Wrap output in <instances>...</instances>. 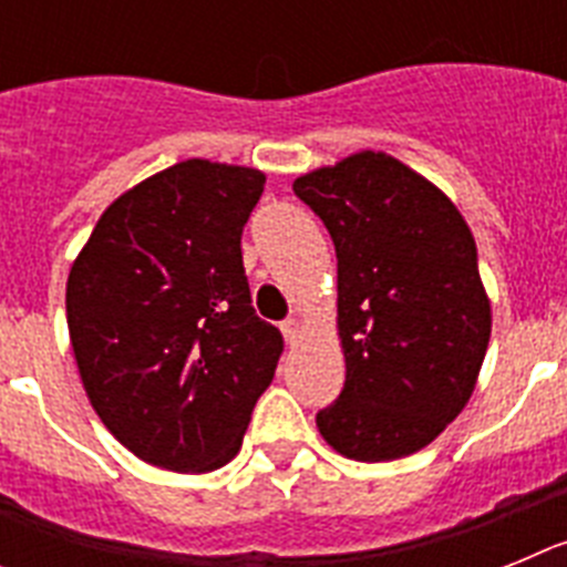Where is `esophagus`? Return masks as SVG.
Masks as SVG:
<instances>
[{
	"mask_svg": "<svg viewBox=\"0 0 567 567\" xmlns=\"http://www.w3.org/2000/svg\"><path fill=\"white\" fill-rule=\"evenodd\" d=\"M280 332H284V338H287V343H298V338H300V323L295 318H289V320H284V323H280Z\"/></svg>",
	"mask_w": 567,
	"mask_h": 567,
	"instance_id": "34e87169",
	"label": "esophagus"
}]
</instances>
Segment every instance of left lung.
<instances>
[{
	"instance_id": "8db88e82",
	"label": "left lung",
	"mask_w": 567,
	"mask_h": 567,
	"mask_svg": "<svg viewBox=\"0 0 567 567\" xmlns=\"http://www.w3.org/2000/svg\"><path fill=\"white\" fill-rule=\"evenodd\" d=\"M292 189L338 255L346 383L318 412L320 434L360 463L409 457L463 412L488 349L474 235L445 193L374 150Z\"/></svg>"
}]
</instances>
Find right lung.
I'll return each mask as SVG.
<instances>
[{"label": "right lung", "mask_w": 567, "mask_h": 567, "mask_svg": "<svg viewBox=\"0 0 567 567\" xmlns=\"http://www.w3.org/2000/svg\"><path fill=\"white\" fill-rule=\"evenodd\" d=\"M267 175L204 158L135 184L102 213L68 278L90 403L124 449L182 474L240 452L284 338L252 309L240 233Z\"/></svg>", "instance_id": "1"}]
</instances>
